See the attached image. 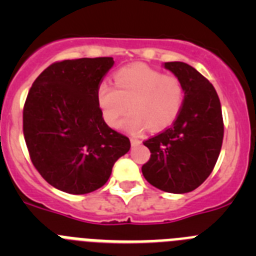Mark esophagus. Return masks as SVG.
<instances>
[{
  "label": "esophagus",
  "mask_w": 256,
  "mask_h": 256,
  "mask_svg": "<svg viewBox=\"0 0 256 256\" xmlns=\"http://www.w3.org/2000/svg\"><path fill=\"white\" fill-rule=\"evenodd\" d=\"M140 144H141V141H140V140L130 138V144H132V146H138Z\"/></svg>",
  "instance_id": "34e87169"
}]
</instances>
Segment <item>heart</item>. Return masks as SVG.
<instances>
[{"label":"heart","mask_w":256,"mask_h":256,"mask_svg":"<svg viewBox=\"0 0 256 256\" xmlns=\"http://www.w3.org/2000/svg\"><path fill=\"white\" fill-rule=\"evenodd\" d=\"M114 85L115 88L108 82L100 83L97 102L104 120L112 128H116L130 108V112L122 122V128L130 134H140L148 126L152 130L172 126L184 100V88L177 76H166L144 64L118 70Z\"/></svg>","instance_id":"b5f03b06"}]
</instances>
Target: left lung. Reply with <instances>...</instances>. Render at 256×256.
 <instances>
[{
	"label": "left lung",
	"instance_id": "left-lung-1",
	"mask_svg": "<svg viewBox=\"0 0 256 256\" xmlns=\"http://www.w3.org/2000/svg\"><path fill=\"white\" fill-rule=\"evenodd\" d=\"M164 68L182 82L184 100L173 126L144 142L151 156L142 174L162 191L186 194L209 177L218 160L224 134L220 101L212 83L191 65L172 61Z\"/></svg>",
	"mask_w": 256,
	"mask_h": 256
}]
</instances>
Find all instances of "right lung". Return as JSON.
Here are the masks:
<instances>
[{
	"label": "right lung",
	"instance_id": "right-lung-1",
	"mask_svg": "<svg viewBox=\"0 0 256 256\" xmlns=\"http://www.w3.org/2000/svg\"><path fill=\"white\" fill-rule=\"evenodd\" d=\"M112 65V58L58 61L29 90L22 110L29 156L44 180L60 191H96L130 151V138L105 123L97 102V88Z\"/></svg>",
	"mask_w": 256,
	"mask_h": 256
}]
</instances>
